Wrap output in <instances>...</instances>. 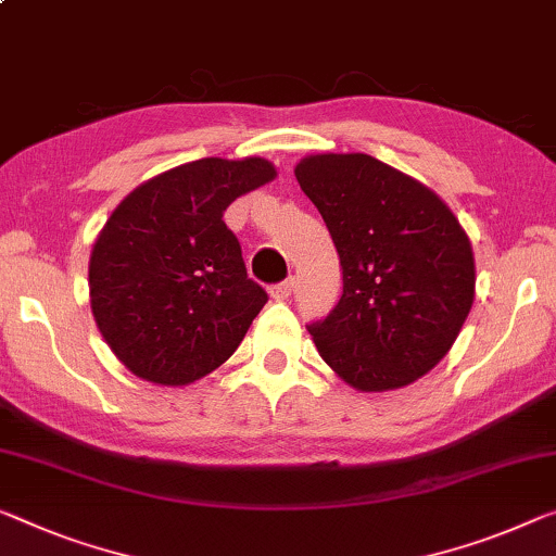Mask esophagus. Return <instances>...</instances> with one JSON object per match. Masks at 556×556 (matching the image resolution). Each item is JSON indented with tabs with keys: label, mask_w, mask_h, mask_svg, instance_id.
I'll use <instances>...</instances> for the list:
<instances>
[{
	"label": "esophagus",
	"mask_w": 556,
	"mask_h": 556,
	"mask_svg": "<svg viewBox=\"0 0 556 556\" xmlns=\"http://www.w3.org/2000/svg\"><path fill=\"white\" fill-rule=\"evenodd\" d=\"M292 292H294V279L292 277L285 279V281H279V285H271L269 287V296H271V300H277V302L289 300V296H292Z\"/></svg>",
	"instance_id": "obj_1"
}]
</instances>
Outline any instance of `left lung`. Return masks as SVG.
<instances>
[{
	"instance_id": "left-lung-1",
	"label": "left lung",
	"mask_w": 556,
	"mask_h": 556,
	"mask_svg": "<svg viewBox=\"0 0 556 556\" xmlns=\"http://www.w3.org/2000/svg\"><path fill=\"white\" fill-rule=\"evenodd\" d=\"M342 264V296L309 334L359 392L412 384L452 350L475 302V254L450 206L369 154L296 164Z\"/></svg>"
}]
</instances>
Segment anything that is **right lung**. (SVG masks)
Returning a JSON list of instances; mask_svg holds the SVG:
<instances>
[{
	"mask_svg": "<svg viewBox=\"0 0 556 556\" xmlns=\"http://www.w3.org/2000/svg\"><path fill=\"white\" fill-rule=\"evenodd\" d=\"M275 177L262 156H204L147 179L112 212L89 256V302L131 375L181 387L235 354L267 292L222 217Z\"/></svg>",
	"mask_w": 556,
	"mask_h": 556,
	"instance_id": "1",
	"label": "right lung"
}]
</instances>
